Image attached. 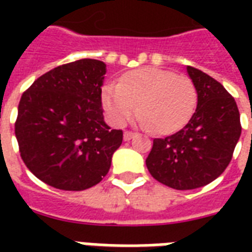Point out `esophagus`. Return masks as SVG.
I'll return each instance as SVG.
<instances>
[{
  "mask_svg": "<svg viewBox=\"0 0 252 252\" xmlns=\"http://www.w3.org/2000/svg\"><path fill=\"white\" fill-rule=\"evenodd\" d=\"M133 136H135V132H131V131L124 132V140H131Z\"/></svg>",
  "mask_w": 252,
  "mask_h": 252,
  "instance_id": "34e87169",
  "label": "esophagus"
}]
</instances>
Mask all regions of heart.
Listing matches in <instances>:
<instances>
[{
    "label": "heart",
    "mask_w": 252,
    "mask_h": 252,
    "mask_svg": "<svg viewBox=\"0 0 252 252\" xmlns=\"http://www.w3.org/2000/svg\"><path fill=\"white\" fill-rule=\"evenodd\" d=\"M195 102L197 92L189 77L158 67L132 70L102 92V105L115 126H124L139 110L143 124L160 135L185 126Z\"/></svg>",
    "instance_id": "b5f03b06"
}]
</instances>
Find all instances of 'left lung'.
<instances>
[{
	"instance_id": "obj_1",
	"label": "left lung",
	"mask_w": 252,
	"mask_h": 252,
	"mask_svg": "<svg viewBox=\"0 0 252 252\" xmlns=\"http://www.w3.org/2000/svg\"><path fill=\"white\" fill-rule=\"evenodd\" d=\"M197 90V108L184 128L154 139L146 164L155 180L177 190L197 189L227 169L242 126L238 105L221 83L188 66Z\"/></svg>"
}]
</instances>
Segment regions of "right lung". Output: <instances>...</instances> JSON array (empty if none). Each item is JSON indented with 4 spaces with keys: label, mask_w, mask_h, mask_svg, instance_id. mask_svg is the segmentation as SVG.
Wrapping results in <instances>:
<instances>
[{
    "label": "right lung",
    "mask_w": 252,
    "mask_h": 252,
    "mask_svg": "<svg viewBox=\"0 0 252 252\" xmlns=\"http://www.w3.org/2000/svg\"><path fill=\"white\" fill-rule=\"evenodd\" d=\"M106 66L81 59L52 68L25 90L14 133L36 178L61 190H85L108 174L123 131L105 124L101 86Z\"/></svg>",
    "instance_id": "add662e5"
}]
</instances>
